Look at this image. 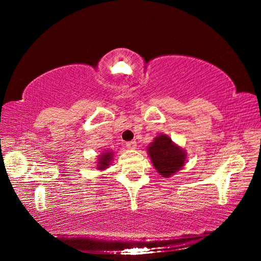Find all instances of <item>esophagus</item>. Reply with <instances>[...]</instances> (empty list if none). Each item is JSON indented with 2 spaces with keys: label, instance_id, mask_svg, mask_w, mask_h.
Listing matches in <instances>:
<instances>
[{
  "label": "esophagus",
  "instance_id": "obj_1",
  "mask_svg": "<svg viewBox=\"0 0 261 261\" xmlns=\"http://www.w3.org/2000/svg\"><path fill=\"white\" fill-rule=\"evenodd\" d=\"M125 146H126L127 148H129V149H136L137 142H136V141H129V142L125 143Z\"/></svg>",
  "mask_w": 261,
  "mask_h": 261
}]
</instances>
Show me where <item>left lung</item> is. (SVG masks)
<instances>
[{
	"instance_id": "8db88e82",
	"label": "left lung",
	"mask_w": 261,
	"mask_h": 261,
	"mask_svg": "<svg viewBox=\"0 0 261 261\" xmlns=\"http://www.w3.org/2000/svg\"><path fill=\"white\" fill-rule=\"evenodd\" d=\"M148 156L154 169L164 178H169L180 170L186 164L187 153L185 149L171 140L167 135H159L147 147Z\"/></svg>"
}]
</instances>
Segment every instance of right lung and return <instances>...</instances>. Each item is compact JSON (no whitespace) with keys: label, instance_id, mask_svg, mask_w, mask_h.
Instances as JSON below:
<instances>
[{"label":"right lung","instance_id":"add662e5","mask_svg":"<svg viewBox=\"0 0 261 261\" xmlns=\"http://www.w3.org/2000/svg\"><path fill=\"white\" fill-rule=\"evenodd\" d=\"M114 157V152L112 150H105L101 154L97 156V162H96V169L98 170H104L109 168V166L112 164V160Z\"/></svg>","mask_w":261,"mask_h":261}]
</instances>
